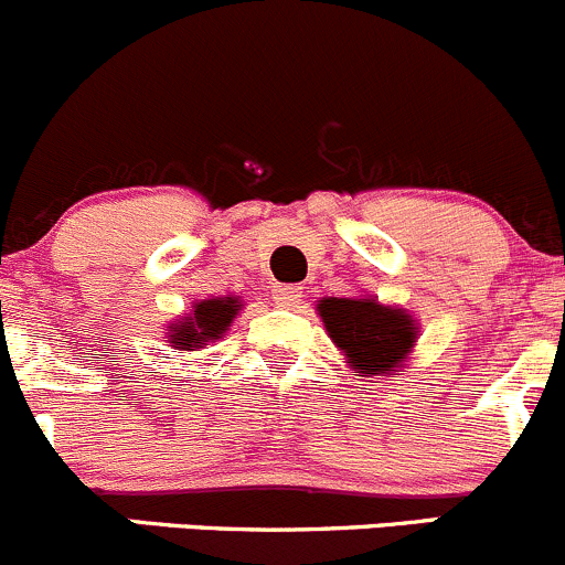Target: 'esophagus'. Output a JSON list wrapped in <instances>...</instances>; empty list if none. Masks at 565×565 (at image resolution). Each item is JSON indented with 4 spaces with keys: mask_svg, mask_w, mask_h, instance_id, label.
I'll return each instance as SVG.
<instances>
[{
    "mask_svg": "<svg viewBox=\"0 0 565 565\" xmlns=\"http://www.w3.org/2000/svg\"><path fill=\"white\" fill-rule=\"evenodd\" d=\"M300 300V289L298 287H276L273 289V303L281 306V309H292L295 303Z\"/></svg>",
    "mask_w": 565,
    "mask_h": 565,
    "instance_id": "obj_1",
    "label": "esophagus"
}]
</instances>
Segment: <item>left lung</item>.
Listing matches in <instances>:
<instances>
[{"mask_svg": "<svg viewBox=\"0 0 565 565\" xmlns=\"http://www.w3.org/2000/svg\"><path fill=\"white\" fill-rule=\"evenodd\" d=\"M317 311L358 377L398 372L418 339V324L407 311L374 298H322Z\"/></svg>", "mask_w": 565, "mask_h": 565, "instance_id": "left-lung-1", "label": "left lung"}]
</instances>
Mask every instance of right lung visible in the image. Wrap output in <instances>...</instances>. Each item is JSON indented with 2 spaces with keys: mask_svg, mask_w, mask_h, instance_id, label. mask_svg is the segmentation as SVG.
<instances>
[{
  "mask_svg": "<svg viewBox=\"0 0 565 565\" xmlns=\"http://www.w3.org/2000/svg\"><path fill=\"white\" fill-rule=\"evenodd\" d=\"M241 298H207L193 303V311L188 317L177 319L169 324V344L177 350H202L207 341L221 339L230 330L232 319L241 311Z\"/></svg>",
  "mask_w": 565,
  "mask_h": 565,
  "instance_id": "add662e5",
  "label": "right lung"
}]
</instances>
